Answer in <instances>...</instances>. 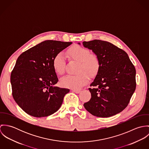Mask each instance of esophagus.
<instances>
[{"mask_svg":"<svg viewBox=\"0 0 149 149\" xmlns=\"http://www.w3.org/2000/svg\"><path fill=\"white\" fill-rule=\"evenodd\" d=\"M72 91L76 93H79L80 92V90L79 89H72Z\"/></svg>","mask_w":149,"mask_h":149,"instance_id":"34e87169","label":"esophagus"}]
</instances>
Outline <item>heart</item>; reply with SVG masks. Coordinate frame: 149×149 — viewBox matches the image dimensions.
<instances>
[{"instance_id": "heart-1", "label": "heart", "mask_w": 149, "mask_h": 149, "mask_svg": "<svg viewBox=\"0 0 149 149\" xmlns=\"http://www.w3.org/2000/svg\"><path fill=\"white\" fill-rule=\"evenodd\" d=\"M69 56L73 60L79 61L75 74H68L61 80V84L65 88L79 89L89 82L91 76H96L100 67L99 57L91 53L89 49L80 46H74L68 50ZM53 67L58 74L64 73L65 58L62 52L58 53L53 59Z\"/></svg>"}]
</instances>
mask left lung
<instances>
[{
  "instance_id": "8db88e82",
  "label": "left lung",
  "mask_w": 149,
  "mask_h": 149,
  "mask_svg": "<svg viewBox=\"0 0 149 149\" xmlns=\"http://www.w3.org/2000/svg\"><path fill=\"white\" fill-rule=\"evenodd\" d=\"M79 44H80L79 43ZM99 57L100 67L89 90L91 98L84 104L92 115L107 118L127 106L136 88V70L127 53L111 43L99 40L83 42Z\"/></svg>"
}]
</instances>
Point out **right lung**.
I'll return each mask as SVG.
<instances>
[{
	"mask_svg": "<svg viewBox=\"0 0 149 149\" xmlns=\"http://www.w3.org/2000/svg\"><path fill=\"white\" fill-rule=\"evenodd\" d=\"M71 42L47 40L22 53L11 73L12 95L27 114L37 118L49 116L58 110L67 88L54 86L58 79L53 69L54 56Z\"/></svg>",
	"mask_w": 149,
	"mask_h": 149,
	"instance_id": "right-lung-1",
	"label": "right lung"
}]
</instances>
